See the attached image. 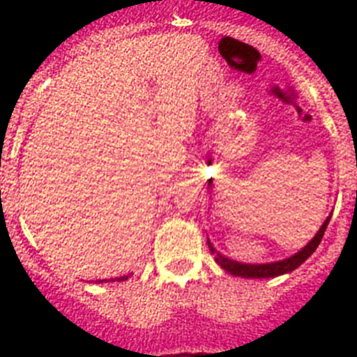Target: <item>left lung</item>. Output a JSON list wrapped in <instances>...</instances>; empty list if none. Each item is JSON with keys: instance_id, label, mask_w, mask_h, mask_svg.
<instances>
[{"instance_id": "8db88e82", "label": "left lung", "mask_w": 357, "mask_h": 357, "mask_svg": "<svg viewBox=\"0 0 357 357\" xmlns=\"http://www.w3.org/2000/svg\"><path fill=\"white\" fill-rule=\"evenodd\" d=\"M329 220L331 216L327 218L326 222H324V225L320 227V230L317 232V236H314L311 241L305 245L302 250L296 252L295 255H291V257H288V259H282V261H277V263H266V264H245V263H238V261H232L229 259V257H225V255H222L220 252L214 250V247L211 245L209 241V250L213 252L216 257V263L220 264V266L225 270V272H229L230 275H236V277H247V279H268V277H277V275H284V273H289L293 272L295 268L301 266L302 263H304L305 259H307L309 255L313 254L314 250H317V247L320 245L321 238H324V232H326L327 225H329Z\"/></svg>"}]
</instances>
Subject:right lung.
<instances>
[{"instance_id":"add662e5","label":"right lung","mask_w":357,"mask_h":357,"mask_svg":"<svg viewBox=\"0 0 357 357\" xmlns=\"http://www.w3.org/2000/svg\"><path fill=\"white\" fill-rule=\"evenodd\" d=\"M128 279V275H123V277H116V279H110V280H112V282H114V280H118V282H119V280H127ZM100 282H102V280H100Z\"/></svg>"}]
</instances>
